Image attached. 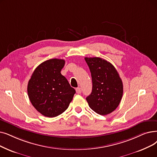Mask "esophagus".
Returning <instances> with one entry per match:
<instances>
[{"mask_svg": "<svg viewBox=\"0 0 157 157\" xmlns=\"http://www.w3.org/2000/svg\"><path fill=\"white\" fill-rule=\"evenodd\" d=\"M76 91L77 94H81V88L78 87V88H77L76 89Z\"/></svg>", "mask_w": 157, "mask_h": 157, "instance_id": "esophagus-1", "label": "esophagus"}]
</instances>
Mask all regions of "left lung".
I'll use <instances>...</instances> for the list:
<instances>
[{
	"label": "left lung",
	"mask_w": 157,
	"mask_h": 157,
	"mask_svg": "<svg viewBox=\"0 0 157 157\" xmlns=\"http://www.w3.org/2000/svg\"><path fill=\"white\" fill-rule=\"evenodd\" d=\"M92 80V90L86 99L90 108L102 115L112 113L119 106L123 85L117 70L106 60L98 57L85 58Z\"/></svg>",
	"instance_id": "1"
}]
</instances>
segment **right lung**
I'll use <instances>...</instances> for the list:
<instances>
[{
	"instance_id": "1",
	"label": "right lung",
	"mask_w": 157,
	"mask_h": 157,
	"mask_svg": "<svg viewBox=\"0 0 157 157\" xmlns=\"http://www.w3.org/2000/svg\"><path fill=\"white\" fill-rule=\"evenodd\" d=\"M65 60L51 59L34 71L28 85V94L33 106L45 117H54L64 112L76 90L61 74Z\"/></svg>"
}]
</instances>
